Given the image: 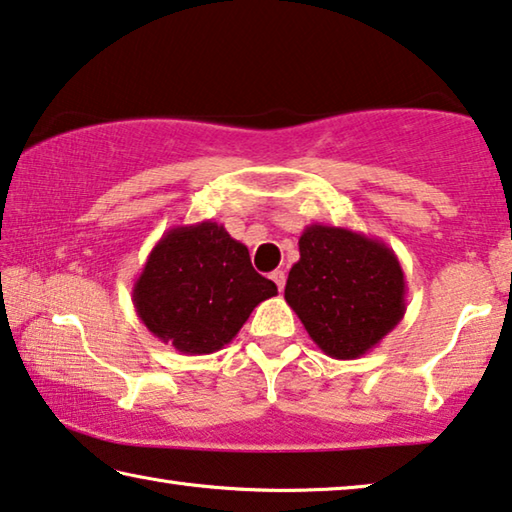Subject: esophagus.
I'll list each match as a JSON object with an SVG mask.
<instances>
[{"instance_id": "esophagus-1", "label": "esophagus", "mask_w": 512, "mask_h": 512, "mask_svg": "<svg viewBox=\"0 0 512 512\" xmlns=\"http://www.w3.org/2000/svg\"><path fill=\"white\" fill-rule=\"evenodd\" d=\"M270 279L277 283V288H279V293L283 290V286H286V272L283 270H274L272 274H270Z\"/></svg>"}]
</instances>
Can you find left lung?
Returning <instances> with one entry per match:
<instances>
[{"label": "left lung", "instance_id": "1", "mask_svg": "<svg viewBox=\"0 0 512 512\" xmlns=\"http://www.w3.org/2000/svg\"><path fill=\"white\" fill-rule=\"evenodd\" d=\"M286 302L313 343L334 359L371 352L405 316V272L382 240L311 224L288 272Z\"/></svg>", "mask_w": 512, "mask_h": 512}]
</instances>
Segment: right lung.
<instances>
[{
    "instance_id": "obj_1",
    "label": "right lung",
    "mask_w": 512,
    "mask_h": 512,
    "mask_svg": "<svg viewBox=\"0 0 512 512\" xmlns=\"http://www.w3.org/2000/svg\"><path fill=\"white\" fill-rule=\"evenodd\" d=\"M277 286L251 267L249 249L217 222L174 226L157 240L132 288L148 332L180 355L231 343Z\"/></svg>"
}]
</instances>
